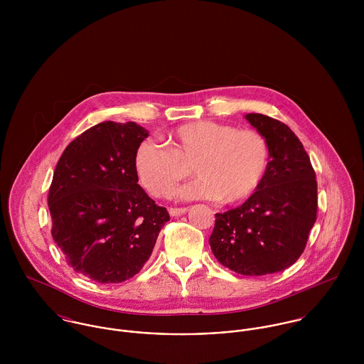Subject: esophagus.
I'll list each match as a JSON object with an SVG mask.
<instances>
[{"instance_id":"34e87169","label":"esophagus","mask_w":364,"mask_h":364,"mask_svg":"<svg viewBox=\"0 0 364 364\" xmlns=\"http://www.w3.org/2000/svg\"><path fill=\"white\" fill-rule=\"evenodd\" d=\"M188 211V208H169V214L172 215V217H179V215H182V214H185Z\"/></svg>"}]
</instances>
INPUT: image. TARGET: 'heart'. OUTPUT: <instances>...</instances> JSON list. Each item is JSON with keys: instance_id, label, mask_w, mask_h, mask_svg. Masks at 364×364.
Here are the masks:
<instances>
[{"instance_id": "obj_1", "label": "heart", "mask_w": 364, "mask_h": 364, "mask_svg": "<svg viewBox=\"0 0 364 364\" xmlns=\"http://www.w3.org/2000/svg\"><path fill=\"white\" fill-rule=\"evenodd\" d=\"M165 144L146 140L134 156L143 186L156 198L171 195L192 166L198 179L182 188L178 198L235 205L259 189L270 164V147L262 133L213 120L176 127L166 134Z\"/></svg>"}]
</instances>
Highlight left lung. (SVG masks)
I'll return each mask as SVG.
<instances>
[{
    "label": "left lung",
    "mask_w": 364,
    "mask_h": 364,
    "mask_svg": "<svg viewBox=\"0 0 364 364\" xmlns=\"http://www.w3.org/2000/svg\"><path fill=\"white\" fill-rule=\"evenodd\" d=\"M245 119L269 143V169L245 203L215 214L208 242L223 266L263 276L301 257L316 220V181L310 156L287 124L260 113Z\"/></svg>",
    "instance_id": "left-lung-1"
}]
</instances>
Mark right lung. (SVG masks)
Listing matches in <instances>:
<instances>
[{"label": "right lung", "mask_w": 364, "mask_h": 364, "mask_svg": "<svg viewBox=\"0 0 364 364\" xmlns=\"http://www.w3.org/2000/svg\"><path fill=\"white\" fill-rule=\"evenodd\" d=\"M147 137L134 122H102L73 140L55 165L53 240L78 274L98 283L137 274L169 221L137 183L134 156Z\"/></svg>", "instance_id": "right-lung-1"}]
</instances>
